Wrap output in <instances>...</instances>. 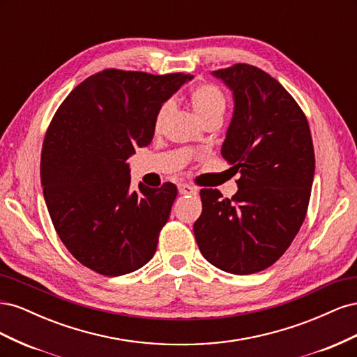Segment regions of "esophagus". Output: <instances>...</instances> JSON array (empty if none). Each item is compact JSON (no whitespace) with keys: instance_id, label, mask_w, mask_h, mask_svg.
Here are the masks:
<instances>
[{"instance_id":"34e87169","label":"esophagus","mask_w":357,"mask_h":357,"mask_svg":"<svg viewBox=\"0 0 357 357\" xmlns=\"http://www.w3.org/2000/svg\"><path fill=\"white\" fill-rule=\"evenodd\" d=\"M178 192L180 195H197V188H193L190 185H186V183H181L178 186Z\"/></svg>"}]
</instances>
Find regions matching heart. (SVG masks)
<instances>
[{"mask_svg":"<svg viewBox=\"0 0 357 357\" xmlns=\"http://www.w3.org/2000/svg\"><path fill=\"white\" fill-rule=\"evenodd\" d=\"M189 104L192 107L193 114L202 123L211 117H223L226 110V96L223 91L213 83L198 84L189 92ZM168 102H164L155 116V129H159L162 121L168 112Z\"/></svg>","mask_w":357,"mask_h":357,"instance_id":"1","label":"heart"}]
</instances>
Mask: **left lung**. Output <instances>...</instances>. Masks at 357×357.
<instances>
[{
  "label": "left lung",
  "mask_w": 357,
  "mask_h": 357,
  "mask_svg": "<svg viewBox=\"0 0 357 357\" xmlns=\"http://www.w3.org/2000/svg\"><path fill=\"white\" fill-rule=\"evenodd\" d=\"M234 93L222 156L240 172L229 199L201 189L193 234L202 256L222 271L247 275L284 255L304 222L314 178L307 117L282 84L248 63L213 71Z\"/></svg>",
  "instance_id": "obj_1"
}]
</instances>
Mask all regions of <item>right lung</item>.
Returning a JSON list of instances; mask_svg holds the SVG:
<instances>
[{
	"label": "right lung",
	"instance_id": "obj_1",
	"mask_svg": "<svg viewBox=\"0 0 357 357\" xmlns=\"http://www.w3.org/2000/svg\"><path fill=\"white\" fill-rule=\"evenodd\" d=\"M190 74L109 68L59 105L41 150V186L61 241L92 271L117 277L153 257L177 188L131 190L128 158L150 144L159 107Z\"/></svg>",
	"mask_w": 357,
	"mask_h": 357
}]
</instances>
